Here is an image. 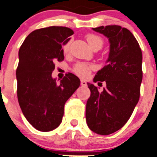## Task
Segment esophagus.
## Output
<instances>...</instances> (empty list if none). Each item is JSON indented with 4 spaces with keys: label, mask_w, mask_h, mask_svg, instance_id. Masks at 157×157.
<instances>
[{
    "label": "esophagus",
    "mask_w": 157,
    "mask_h": 157,
    "mask_svg": "<svg viewBox=\"0 0 157 157\" xmlns=\"http://www.w3.org/2000/svg\"><path fill=\"white\" fill-rule=\"evenodd\" d=\"M81 86H87V83L85 82V81H83V80H81Z\"/></svg>",
    "instance_id": "1"
}]
</instances>
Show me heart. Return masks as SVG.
<instances>
[{"label":"heart","mask_w":157,"mask_h":157,"mask_svg":"<svg viewBox=\"0 0 157 157\" xmlns=\"http://www.w3.org/2000/svg\"><path fill=\"white\" fill-rule=\"evenodd\" d=\"M86 39H87L88 43H89L90 46L93 49H96V48L101 49V48H102L104 41H103L102 38L99 36V35H97V34H89L86 35ZM69 48L70 42H68V43H65L63 45V52L67 53L68 51H69ZM94 69V66L92 65V64H89V63H77L73 67L72 71H73L75 74L77 75L80 77L86 78V77L90 76L91 71Z\"/></svg>","instance_id":"1"}]
</instances>
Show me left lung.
Wrapping results in <instances>:
<instances>
[{
  "label": "left lung",
  "instance_id": "8db88e82",
  "mask_svg": "<svg viewBox=\"0 0 157 157\" xmlns=\"http://www.w3.org/2000/svg\"><path fill=\"white\" fill-rule=\"evenodd\" d=\"M109 39L106 65L97 72L94 82L105 81L100 92L88 83L91 94L86 104V123L90 129L102 136L114 133L124 126L138 103L143 79L142 52L127 28L112 25L93 28Z\"/></svg>",
  "mask_w": 157,
  "mask_h": 157
}]
</instances>
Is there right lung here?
Masks as SVG:
<instances>
[{
  "label": "right lung",
  "instance_id": "right-lung-1",
  "mask_svg": "<svg viewBox=\"0 0 157 157\" xmlns=\"http://www.w3.org/2000/svg\"><path fill=\"white\" fill-rule=\"evenodd\" d=\"M73 33L64 26L38 29L25 38L19 49L16 71L19 105L28 122L40 132L59 126L64 104L81 84L71 72L59 83L52 77L55 62L64 59L62 45Z\"/></svg>",
  "mask_w": 157,
  "mask_h": 157
}]
</instances>
